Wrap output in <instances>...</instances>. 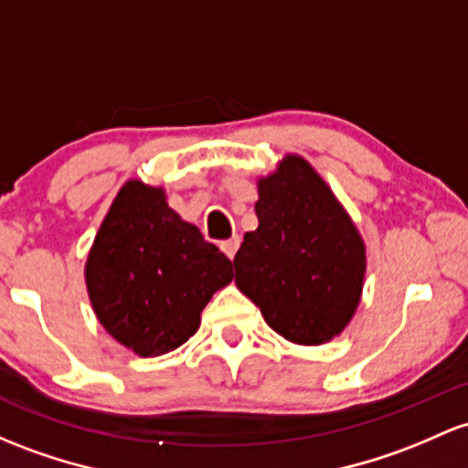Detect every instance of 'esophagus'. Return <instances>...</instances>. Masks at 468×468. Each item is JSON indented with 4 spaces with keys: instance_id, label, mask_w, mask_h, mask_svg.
Listing matches in <instances>:
<instances>
[{
    "instance_id": "obj_1",
    "label": "esophagus",
    "mask_w": 468,
    "mask_h": 468,
    "mask_svg": "<svg viewBox=\"0 0 468 468\" xmlns=\"http://www.w3.org/2000/svg\"><path fill=\"white\" fill-rule=\"evenodd\" d=\"M219 249L224 250L226 258L233 260V258H235V253H238V249H239V238H238V235H233V238L226 239V242L219 244Z\"/></svg>"
}]
</instances>
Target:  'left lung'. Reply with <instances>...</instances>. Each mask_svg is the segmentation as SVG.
<instances>
[{
	"label": "left lung",
	"instance_id": "8db88e82",
	"mask_svg": "<svg viewBox=\"0 0 468 468\" xmlns=\"http://www.w3.org/2000/svg\"><path fill=\"white\" fill-rule=\"evenodd\" d=\"M258 188L260 226L235 255V284L289 342L333 340L357 309L367 271L362 238L302 157L282 159Z\"/></svg>",
	"mask_w": 468,
	"mask_h": 468
}]
</instances>
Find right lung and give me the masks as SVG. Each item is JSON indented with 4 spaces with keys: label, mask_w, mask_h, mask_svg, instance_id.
<instances>
[{
    "label": "right lung",
    "mask_w": 468,
    "mask_h": 468,
    "mask_svg": "<svg viewBox=\"0 0 468 468\" xmlns=\"http://www.w3.org/2000/svg\"><path fill=\"white\" fill-rule=\"evenodd\" d=\"M230 280L233 264L222 250L168 208L162 188L142 182L117 193L86 261L97 317L142 357L182 346Z\"/></svg>",
    "instance_id": "obj_1"
}]
</instances>
